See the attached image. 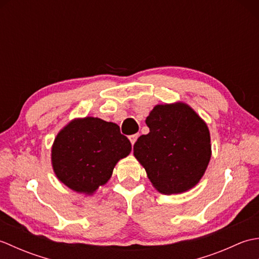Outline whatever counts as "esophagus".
Instances as JSON below:
<instances>
[{
  "mask_svg": "<svg viewBox=\"0 0 259 259\" xmlns=\"http://www.w3.org/2000/svg\"><path fill=\"white\" fill-rule=\"evenodd\" d=\"M138 137H139V135H138V134L129 136V140H130V142H131V145H133V146L135 145V142L137 141V139H138Z\"/></svg>",
  "mask_w": 259,
  "mask_h": 259,
  "instance_id": "esophagus-1",
  "label": "esophagus"
}]
</instances>
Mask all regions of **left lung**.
Instances as JSON below:
<instances>
[{
	"label": "left lung",
	"mask_w": 259,
	"mask_h": 259,
	"mask_svg": "<svg viewBox=\"0 0 259 259\" xmlns=\"http://www.w3.org/2000/svg\"><path fill=\"white\" fill-rule=\"evenodd\" d=\"M149 134L140 136L134 155L161 194L195 187L211 157L208 126L188 104H158L146 119Z\"/></svg>",
	"instance_id": "left-lung-1"
}]
</instances>
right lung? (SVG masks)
Returning <instances> with one entry per match:
<instances>
[{
    "label": "right lung",
    "instance_id": "obj_1",
    "mask_svg": "<svg viewBox=\"0 0 259 259\" xmlns=\"http://www.w3.org/2000/svg\"><path fill=\"white\" fill-rule=\"evenodd\" d=\"M131 151L118 124L102 119H74L58 134L52 166L58 179L76 192L91 195L110 179L117 162Z\"/></svg>",
    "mask_w": 259,
    "mask_h": 259
}]
</instances>
